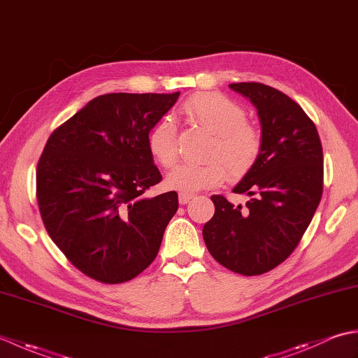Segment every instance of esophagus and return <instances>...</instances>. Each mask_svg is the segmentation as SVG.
I'll return each instance as SVG.
<instances>
[{"instance_id": "1", "label": "esophagus", "mask_w": 358, "mask_h": 358, "mask_svg": "<svg viewBox=\"0 0 358 358\" xmlns=\"http://www.w3.org/2000/svg\"><path fill=\"white\" fill-rule=\"evenodd\" d=\"M194 199V195L192 194H185V192H181L180 195H178V200H180V203L181 204H186V203H189Z\"/></svg>"}]
</instances>
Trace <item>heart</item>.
<instances>
[{
	"label": "heart",
	"instance_id": "b5f03b06",
	"mask_svg": "<svg viewBox=\"0 0 358 358\" xmlns=\"http://www.w3.org/2000/svg\"><path fill=\"white\" fill-rule=\"evenodd\" d=\"M183 112L194 126L212 134L203 163H181L169 172L166 185L173 191L191 194L214 187L227 177L246 175L260 157L263 136L246 121V110L220 94H199L183 104ZM149 149L157 162L171 167L177 162V129L171 118H162L149 132Z\"/></svg>",
	"mask_w": 358,
	"mask_h": 358
}]
</instances>
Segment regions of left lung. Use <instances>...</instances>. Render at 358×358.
<instances>
[{"label":"left lung","instance_id":"1","mask_svg":"<svg viewBox=\"0 0 358 358\" xmlns=\"http://www.w3.org/2000/svg\"><path fill=\"white\" fill-rule=\"evenodd\" d=\"M229 87L250 100L262 123L260 157L235 194L246 206L212 195L215 214L203 238L215 260L241 275H260L294 252L323 194V149L314 121L286 94L262 83Z\"/></svg>","mask_w":358,"mask_h":358}]
</instances>
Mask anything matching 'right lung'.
Masks as SVG:
<instances>
[{"label": "right lung", "instance_id": "obj_1", "mask_svg": "<svg viewBox=\"0 0 358 358\" xmlns=\"http://www.w3.org/2000/svg\"><path fill=\"white\" fill-rule=\"evenodd\" d=\"M178 95H100L45 143L38 208L52 241L85 275L117 285L155 260L178 195L144 196L163 180L148 138Z\"/></svg>", "mask_w": 358, "mask_h": 358}]
</instances>
